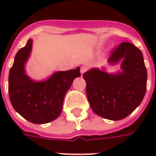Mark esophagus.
Returning <instances> with one entry per match:
<instances>
[{
	"label": "esophagus",
	"mask_w": 156,
	"mask_h": 156,
	"mask_svg": "<svg viewBox=\"0 0 156 156\" xmlns=\"http://www.w3.org/2000/svg\"><path fill=\"white\" fill-rule=\"evenodd\" d=\"M88 70V68L87 67H85V66H83V67H81V69H80V73H81V74L83 75V73H84L85 72Z\"/></svg>",
	"instance_id": "esophagus-1"
}]
</instances>
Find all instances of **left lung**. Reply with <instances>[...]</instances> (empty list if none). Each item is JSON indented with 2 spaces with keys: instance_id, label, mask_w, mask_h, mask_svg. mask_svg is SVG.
<instances>
[{
  "instance_id": "8db88e82",
  "label": "left lung",
  "mask_w": 156,
  "mask_h": 156,
  "mask_svg": "<svg viewBox=\"0 0 156 156\" xmlns=\"http://www.w3.org/2000/svg\"><path fill=\"white\" fill-rule=\"evenodd\" d=\"M120 61L122 72L115 74L92 68L83 75L93 111L111 120H120L130 115L146 92L147 71L140 50L132 43L122 42L113 50L108 63Z\"/></svg>"
}]
</instances>
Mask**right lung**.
I'll use <instances>...</instances> for the list:
<instances>
[{"label": "right lung", "instance_id": "right-lung-1", "mask_svg": "<svg viewBox=\"0 0 156 156\" xmlns=\"http://www.w3.org/2000/svg\"><path fill=\"white\" fill-rule=\"evenodd\" d=\"M32 47V39H29L16 54L9 73V97L14 109L27 120L47 124L61 114L66 93L74 78L81 76L80 68L56 72L44 81H33L25 72Z\"/></svg>", "mask_w": 156, "mask_h": 156}]
</instances>
